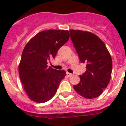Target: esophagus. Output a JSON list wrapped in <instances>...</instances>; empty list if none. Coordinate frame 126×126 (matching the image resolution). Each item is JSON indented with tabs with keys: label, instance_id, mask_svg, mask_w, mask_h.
Returning a JSON list of instances; mask_svg holds the SVG:
<instances>
[{
	"label": "esophagus",
	"instance_id": "34e87169",
	"mask_svg": "<svg viewBox=\"0 0 126 126\" xmlns=\"http://www.w3.org/2000/svg\"><path fill=\"white\" fill-rule=\"evenodd\" d=\"M66 74H67V76L68 77H70V76H73V74H71V73H67Z\"/></svg>",
	"mask_w": 126,
	"mask_h": 126
}]
</instances>
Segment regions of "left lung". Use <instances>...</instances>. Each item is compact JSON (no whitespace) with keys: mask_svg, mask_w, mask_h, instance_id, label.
<instances>
[{"mask_svg":"<svg viewBox=\"0 0 126 126\" xmlns=\"http://www.w3.org/2000/svg\"><path fill=\"white\" fill-rule=\"evenodd\" d=\"M71 39L86 72L79 76L74 90L88 99L95 98L106 88L111 78L112 61L105 43L96 34L81 30H70Z\"/></svg>","mask_w":126,"mask_h":126,"instance_id":"obj_1","label":"left lung"}]
</instances>
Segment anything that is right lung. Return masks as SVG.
<instances>
[{
    "label": "right lung",
    "mask_w": 126,
    "mask_h": 126,
    "mask_svg": "<svg viewBox=\"0 0 126 126\" xmlns=\"http://www.w3.org/2000/svg\"><path fill=\"white\" fill-rule=\"evenodd\" d=\"M69 38V32L67 30H46L37 33L26 45L19 74L26 93L32 100L44 103L55 95L66 73L48 67L47 64L55 58Z\"/></svg>",
    "instance_id": "1"
}]
</instances>
